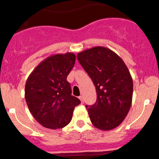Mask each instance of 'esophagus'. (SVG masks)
Masks as SVG:
<instances>
[{
  "label": "esophagus",
  "mask_w": 159,
  "mask_h": 159,
  "mask_svg": "<svg viewBox=\"0 0 159 159\" xmlns=\"http://www.w3.org/2000/svg\"><path fill=\"white\" fill-rule=\"evenodd\" d=\"M79 99L81 100V103H83V102H84V98H83V96H82V95H80V96H79Z\"/></svg>",
  "instance_id": "esophagus-1"
}]
</instances>
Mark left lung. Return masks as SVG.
Masks as SVG:
<instances>
[{
  "label": "left lung",
  "instance_id": "obj_1",
  "mask_svg": "<svg viewBox=\"0 0 159 159\" xmlns=\"http://www.w3.org/2000/svg\"><path fill=\"white\" fill-rule=\"evenodd\" d=\"M93 81L96 102L85 106L96 128L110 130L124 121L131 106L133 80L124 61L109 49L96 47L77 55Z\"/></svg>",
  "mask_w": 159,
  "mask_h": 159
}]
</instances>
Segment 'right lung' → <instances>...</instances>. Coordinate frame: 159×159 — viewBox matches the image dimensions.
I'll list each match as a JSON object with an SVG mask.
<instances>
[{
  "mask_svg": "<svg viewBox=\"0 0 159 159\" xmlns=\"http://www.w3.org/2000/svg\"><path fill=\"white\" fill-rule=\"evenodd\" d=\"M73 53L55 54L44 60L30 74L25 98L34 118L44 127L63 128L70 122L75 106L81 101L71 95L67 77L73 68Z\"/></svg>",
  "mask_w": 159,
  "mask_h": 159,
  "instance_id": "obj_1",
  "label": "right lung"
}]
</instances>
